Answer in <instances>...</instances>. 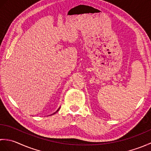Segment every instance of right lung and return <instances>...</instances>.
Returning a JSON list of instances; mask_svg holds the SVG:
<instances>
[{"mask_svg":"<svg viewBox=\"0 0 151 151\" xmlns=\"http://www.w3.org/2000/svg\"><path fill=\"white\" fill-rule=\"evenodd\" d=\"M60 108H59L58 109V110H56V111L55 112H54V113H53L52 114H56V112H58V111H59V110H60ZM52 114H51V115H52Z\"/></svg>","mask_w":151,"mask_h":151,"instance_id":"obj_1","label":"right lung"}]
</instances>
